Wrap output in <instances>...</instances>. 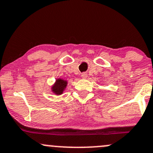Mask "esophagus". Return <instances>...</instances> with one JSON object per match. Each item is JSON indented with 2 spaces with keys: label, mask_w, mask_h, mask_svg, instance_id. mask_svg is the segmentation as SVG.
I'll return each mask as SVG.
<instances>
[{
  "label": "esophagus",
  "mask_w": 153,
  "mask_h": 153,
  "mask_svg": "<svg viewBox=\"0 0 153 153\" xmlns=\"http://www.w3.org/2000/svg\"><path fill=\"white\" fill-rule=\"evenodd\" d=\"M87 74L86 73H82L81 74V78H83V79H86V78H87Z\"/></svg>",
  "instance_id": "esophagus-1"
}]
</instances>
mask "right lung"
Instances as JSON below:
<instances>
[{"instance_id": "obj_1", "label": "right lung", "mask_w": 153, "mask_h": 153, "mask_svg": "<svg viewBox=\"0 0 153 153\" xmlns=\"http://www.w3.org/2000/svg\"><path fill=\"white\" fill-rule=\"evenodd\" d=\"M67 86V81L62 78L56 79L55 83L51 86V91L56 95H61L63 94Z\"/></svg>"}]
</instances>
